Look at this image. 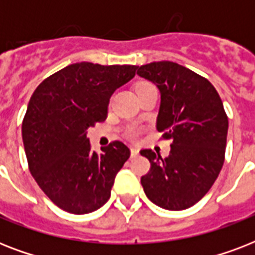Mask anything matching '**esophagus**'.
I'll use <instances>...</instances> for the list:
<instances>
[{
    "mask_svg": "<svg viewBox=\"0 0 255 255\" xmlns=\"http://www.w3.org/2000/svg\"><path fill=\"white\" fill-rule=\"evenodd\" d=\"M131 156L132 157H136V156H139V149L137 148H131Z\"/></svg>",
    "mask_w": 255,
    "mask_h": 255,
    "instance_id": "obj_1",
    "label": "esophagus"
}]
</instances>
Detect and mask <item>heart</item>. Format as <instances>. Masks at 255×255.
Masks as SVG:
<instances>
[{"label": "heart", "mask_w": 255, "mask_h": 255, "mask_svg": "<svg viewBox=\"0 0 255 255\" xmlns=\"http://www.w3.org/2000/svg\"><path fill=\"white\" fill-rule=\"evenodd\" d=\"M126 135H127L129 139H136V137L139 136V128L137 127L128 128L127 132H126Z\"/></svg>", "instance_id": "heart-1"}]
</instances>
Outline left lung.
Returning a JSON list of instances; mask_svg holds the SVG:
<instances>
[{
	"label": "left lung",
	"mask_w": 255,
	"mask_h": 255,
	"mask_svg": "<svg viewBox=\"0 0 255 255\" xmlns=\"http://www.w3.org/2000/svg\"><path fill=\"white\" fill-rule=\"evenodd\" d=\"M137 74L159 87L156 128L172 140L165 159L152 149L140 151L151 163L140 181L160 208L188 209L209 192L224 165L229 126L224 104L206 78L174 62H152Z\"/></svg>",
	"instance_id": "left-lung-1"
}]
</instances>
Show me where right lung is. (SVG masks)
I'll return each mask as SVG.
<instances>
[{"mask_svg": "<svg viewBox=\"0 0 255 255\" xmlns=\"http://www.w3.org/2000/svg\"><path fill=\"white\" fill-rule=\"evenodd\" d=\"M137 66L74 63L35 88L22 122L30 173L51 201L73 214L91 213L111 196L116 173L131 151L115 140L92 151L88 127L104 122L116 88Z\"/></svg>", "mask_w": 255, "mask_h": 255, "instance_id": "add662e5", "label": "right lung"}]
</instances>
